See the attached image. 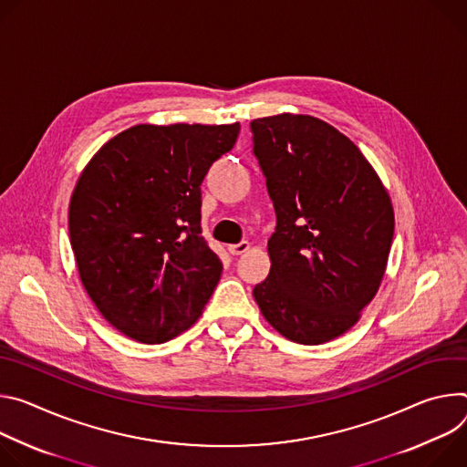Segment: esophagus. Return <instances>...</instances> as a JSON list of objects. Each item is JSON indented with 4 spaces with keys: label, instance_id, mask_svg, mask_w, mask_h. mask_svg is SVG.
Masks as SVG:
<instances>
[{
    "label": "esophagus",
    "instance_id": "34e87169",
    "mask_svg": "<svg viewBox=\"0 0 467 467\" xmlns=\"http://www.w3.org/2000/svg\"><path fill=\"white\" fill-rule=\"evenodd\" d=\"M248 248H250V243H248V241H241V243H237V244H230V246H228V252H230L232 255H241V254H244Z\"/></svg>",
    "mask_w": 467,
    "mask_h": 467
}]
</instances>
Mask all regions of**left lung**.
<instances>
[{
	"mask_svg": "<svg viewBox=\"0 0 467 467\" xmlns=\"http://www.w3.org/2000/svg\"><path fill=\"white\" fill-rule=\"evenodd\" d=\"M250 130L276 212L271 273L254 298L284 337L327 343L380 287L395 228L389 194L358 146L316 117L255 119Z\"/></svg>",
	"mask_w": 467,
	"mask_h": 467,
	"instance_id": "left-lung-1",
	"label": "left lung"
}]
</instances>
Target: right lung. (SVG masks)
Instances as JSON below:
<instances>
[{
  "mask_svg": "<svg viewBox=\"0 0 467 467\" xmlns=\"http://www.w3.org/2000/svg\"><path fill=\"white\" fill-rule=\"evenodd\" d=\"M239 130L139 124L83 169L70 198V244L90 300L124 336L165 343L213 295L223 264L200 235V185Z\"/></svg>",
  "mask_w": 467,
  "mask_h": 467,
  "instance_id": "1",
  "label": "right lung"
}]
</instances>
